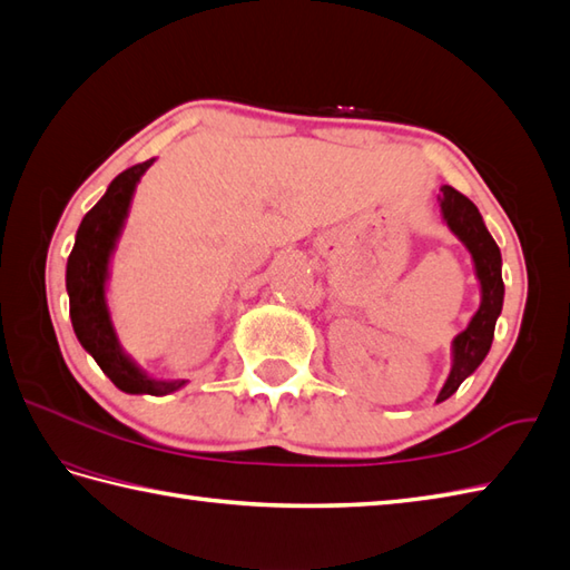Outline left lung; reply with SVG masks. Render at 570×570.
I'll list each match as a JSON object with an SVG mask.
<instances>
[{"label":"left lung","mask_w":570,"mask_h":570,"mask_svg":"<svg viewBox=\"0 0 570 570\" xmlns=\"http://www.w3.org/2000/svg\"><path fill=\"white\" fill-rule=\"evenodd\" d=\"M441 215L448 229L463 242L465 249L475 266V276L480 284V308L470 318L468 328L453 337L451 345V374L439 392L435 402H445L448 396L458 392L472 372L480 367V362L488 357L494 323H498L502 304H504V282H502V254L498 242L488 233L485 220H482L475 203L468 200L463 193H458L451 186H441Z\"/></svg>","instance_id":"obj_1"}]
</instances>
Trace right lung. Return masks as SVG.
<instances>
[{
  "label": "right lung",
  "mask_w": 570,
  "mask_h": 570,
  "mask_svg": "<svg viewBox=\"0 0 570 570\" xmlns=\"http://www.w3.org/2000/svg\"><path fill=\"white\" fill-rule=\"evenodd\" d=\"M154 161L156 159H149L119 174L107 186L105 196L95 203V208L82 217L66 266V288L72 331L117 390L166 396L186 386V380H156L147 370H141L119 343L110 306H107L112 254L122 237L137 184Z\"/></svg>",
  "instance_id": "right-lung-1"
}]
</instances>
